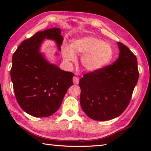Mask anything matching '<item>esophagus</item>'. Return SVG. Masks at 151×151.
I'll return each instance as SVG.
<instances>
[{"mask_svg":"<svg viewBox=\"0 0 151 151\" xmlns=\"http://www.w3.org/2000/svg\"><path fill=\"white\" fill-rule=\"evenodd\" d=\"M73 81L74 84H78V82H79V78L77 77V76H74L73 78Z\"/></svg>","mask_w":151,"mask_h":151,"instance_id":"34e87169","label":"esophagus"}]
</instances>
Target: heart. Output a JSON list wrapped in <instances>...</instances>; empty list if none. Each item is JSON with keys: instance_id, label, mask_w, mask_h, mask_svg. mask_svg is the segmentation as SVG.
Segmentation results:
<instances>
[{"instance_id": "obj_1", "label": "heart", "mask_w": 151, "mask_h": 151, "mask_svg": "<svg viewBox=\"0 0 151 151\" xmlns=\"http://www.w3.org/2000/svg\"><path fill=\"white\" fill-rule=\"evenodd\" d=\"M75 54H83L81 63L88 71L103 69L113 58L114 51L109 43L93 36L84 37L72 41L70 47L63 50L64 59L69 62L76 60Z\"/></svg>"}]
</instances>
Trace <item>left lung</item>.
Instances as JSON below:
<instances>
[{
  "mask_svg": "<svg viewBox=\"0 0 151 151\" xmlns=\"http://www.w3.org/2000/svg\"><path fill=\"white\" fill-rule=\"evenodd\" d=\"M116 61L97 71L84 74L79 81L80 102L83 111L96 121L117 117L126 110L139 78L137 58L118 42Z\"/></svg>",
  "mask_w": 151,
  "mask_h": 151,
  "instance_id": "8db88e82",
  "label": "left lung"
}]
</instances>
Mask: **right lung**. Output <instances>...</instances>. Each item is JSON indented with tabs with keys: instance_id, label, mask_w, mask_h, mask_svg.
Segmentation results:
<instances>
[{
	"instance_id": "right-lung-1",
	"label": "right lung",
	"mask_w": 151,
	"mask_h": 151,
	"mask_svg": "<svg viewBox=\"0 0 151 151\" xmlns=\"http://www.w3.org/2000/svg\"><path fill=\"white\" fill-rule=\"evenodd\" d=\"M56 41L58 49L63 40L61 30L37 32L24 40L12 56L11 79L20 107L30 115L49 117L58 110L75 74L50 64L40 52L44 39Z\"/></svg>"
}]
</instances>
